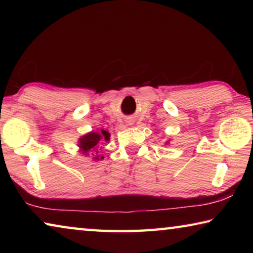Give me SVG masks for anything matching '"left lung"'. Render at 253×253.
<instances>
[{
  "label": "left lung",
  "mask_w": 253,
  "mask_h": 253,
  "mask_svg": "<svg viewBox=\"0 0 253 253\" xmlns=\"http://www.w3.org/2000/svg\"><path fill=\"white\" fill-rule=\"evenodd\" d=\"M169 140H170V139H169V140H166V142H165V145H168V144H169Z\"/></svg>",
  "instance_id": "left-lung-1"
}]
</instances>
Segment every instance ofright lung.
I'll use <instances>...</instances> for the list:
<instances>
[{
	"instance_id": "1",
	"label": "right lung",
	"mask_w": 253,
	"mask_h": 253,
	"mask_svg": "<svg viewBox=\"0 0 253 253\" xmlns=\"http://www.w3.org/2000/svg\"><path fill=\"white\" fill-rule=\"evenodd\" d=\"M110 140V134L107 130L101 129L100 131H89L78 139L79 152L84 156H90L92 161H101L104 156L98 155V146L104 142L108 143Z\"/></svg>"
}]
</instances>
